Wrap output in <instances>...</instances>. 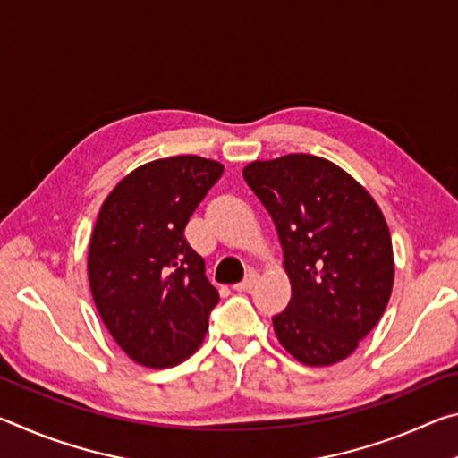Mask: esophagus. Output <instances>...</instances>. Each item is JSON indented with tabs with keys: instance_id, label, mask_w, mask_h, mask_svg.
<instances>
[{
	"instance_id": "1",
	"label": "esophagus",
	"mask_w": 458,
	"mask_h": 458,
	"mask_svg": "<svg viewBox=\"0 0 458 458\" xmlns=\"http://www.w3.org/2000/svg\"><path fill=\"white\" fill-rule=\"evenodd\" d=\"M259 283V275L257 273H248V276L244 278L242 283H236L234 284V291H238V293H242V291H250L254 284Z\"/></svg>"
}]
</instances>
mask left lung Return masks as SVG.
<instances>
[{
	"instance_id": "8db88e82",
	"label": "left lung",
	"mask_w": 458,
	"mask_h": 458,
	"mask_svg": "<svg viewBox=\"0 0 458 458\" xmlns=\"http://www.w3.org/2000/svg\"><path fill=\"white\" fill-rule=\"evenodd\" d=\"M283 246L291 301L273 317L281 345L305 366L355 352L382 319L394 286V252L382 210L339 165L307 153L242 169Z\"/></svg>"
}]
</instances>
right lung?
<instances>
[{
	"label": "right lung",
	"mask_w": 458,
	"mask_h": 458,
	"mask_svg": "<svg viewBox=\"0 0 458 458\" xmlns=\"http://www.w3.org/2000/svg\"><path fill=\"white\" fill-rule=\"evenodd\" d=\"M224 165L198 155L155 159L114 185L89 248V283L105 327L131 360L172 368L204 341L218 291L183 230Z\"/></svg>",
	"instance_id": "obj_1"
}]
</instances>
